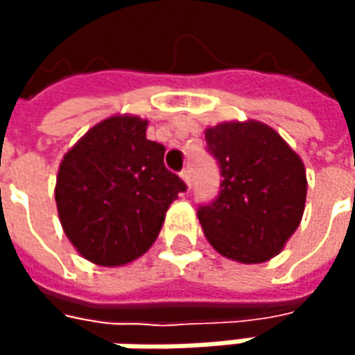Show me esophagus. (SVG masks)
<instances>
[{"label":"esophagus","mask_w":355,"mask_h":355,"mask_svg":"<svg viewBox=\"0 0 355 355\" xmlns=\"http://www.w3.org/2000/svg\"><path fill=\"white\" fill-rule=\"evenodd\" d=\"M180 178H182V180L187 182V187L191 189V171H189V168H182V171H180Z\"/></svg>","instance_id":"esophagus-1"}]
</instances>
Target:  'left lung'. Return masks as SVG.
Masks as SVG:
<instances>
[{"instance_id": "obj_1", "label": "left lung", "mask_w": 355, "mask_h": 355, "mask_svg": "<svg viewBox=\"0 0 355 355\" xmlns=\"http://www.w3.org/2000/svg\"><path fill=\"white\" fill-rule=\"evenodd\" d=\"M220 168V191L197 209L220 254L241 263L275 257L300 224L306 173L298 154L267 125L222 123L205 131Z\"/></svg>"}]
</instances>
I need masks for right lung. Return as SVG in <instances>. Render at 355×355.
I'll use <instances>...</instances> for the list:
<instances>
[{
    "instance_id": "obj_1",
    "label": "right lung",
    "mask_w": 355,
    "mask_h": 355,
    "mask_svg": "<svg viewBox=\"0 0 355 355\" xmlns=\"http://www.w3.org/2000/svg\"><path fill=\"white\" fill-rule=\"evenodd\" d=\"M148 121L110 116L63 158L55 201L61 226L82 257L114 267L156 241L168 205L187 191L164 166V146L146 137Z\"/></svg>"
}]
</instances>
